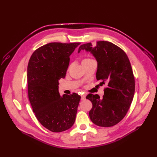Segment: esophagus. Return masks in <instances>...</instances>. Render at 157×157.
Segmentation results:
<instances>
[{"label": "esophagus", "mask_w": 157, "mask_h": 157, "mask_svg": "<svg viewBox=\"0 0 157 157\" xmlns=\"http://www.w3.org/2000/svg\"><path fill=\"white\" fill-rule=\"evenodd\" d=\"M85 99H86V95H84V94L81 95V99H82V100H84Z\"/></svg>", "instance_id": "1"}]
</instances>
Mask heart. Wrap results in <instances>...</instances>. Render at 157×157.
Listing matches in <instances>:
<instances>
[{
    "label": "heart",
    "instance_id": "heart-1",
    "mask_svg": "<svg viewBox=\"0 0 157 157\" xmlns=\"http://www.w3.org/2000/svg\"><path fill=\"white\" fill-rule=\"evenodd\" d=\"M88 60H90V59H88V58H86V59H83V61H88Z\"/></svg>",
    "mask_w": 157,
    "mask_h": 157
}]
</instances>
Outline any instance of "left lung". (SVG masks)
<instances>
[{"mask_svg": "<svg viewBox=\"0 0 157 157\" xmlns=\"http://www.w3.org/2000/svg\"><path fill=\"white\" fill-rule=\"evenodd\" d=\"M81 50L90 52L96 58L97 80L107 83L103 98L92 94L86 97L92 103L90 120L99 126H113L125 117L134 98L135 80L129 59L121 48L108 41H98L95 47L91 42L82 44L78 53Z\"/></svg>", "mask_w": 157, "mask_h": 157, "instance_id": "obj_1", "label": "left lung"}]
</instances>
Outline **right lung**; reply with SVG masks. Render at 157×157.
<instances>
[{
  "mask_svg": "<svg viewBox=\"0 0 157 157\" xmlns=\"http://www.w3.org/2000/svg\"><path fill=\"white\" fill-rule=\"evenodd\" d=\"M80 42H51L32 54L27 66L28 96L37 120L53 132L67 130L75 121L80 96H60L59 80L65 77L70 58Z\"/></svg>",
  "mask_w": 157,
  "mask_h": 157,
  "instance_id": "add662e5",
  "label": "right lung"
}]
</instances>
